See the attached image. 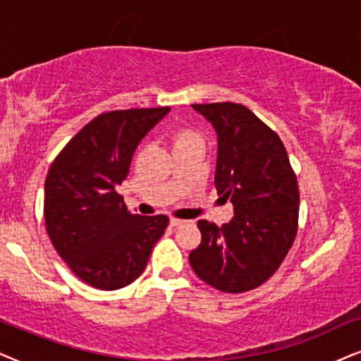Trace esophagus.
I'll list each match as a JSON object with an SVG mask.
<instances>
[{
	"mask_svg": "<svg viewBox=\"0 0 361 361\" xmlns=\"http://www.w3.org/2000/svg\"><path fill=\"white\" fill-rule=\"evenodd\" d=\"M185 223H186V221H183V219H176V218H171L170 219V224L175 226V228H176V226H181V224H185Z\"/></svg>",
	"mask_w": 361,
	"mask_h": 361,
	"instance_id": "1",
	"label": "esophagus"
}]
</instances>
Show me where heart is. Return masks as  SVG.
<instances>
[{"label":"heart","mask_w":361,"mask_h":361,"mask_svg":"<svg viewBox=\"0 0 361 361\" xmlns=\"http://www.w3.org/2000/svg\"><path fill=\"white\" fill-rule=\"evenodd\" d=\"M173 140H175V147H176V145H181V143H186L191 140H200V137L191 130H178L175 133V137H173Z\"/></svg>","instance_id":"1"}]
</instances>
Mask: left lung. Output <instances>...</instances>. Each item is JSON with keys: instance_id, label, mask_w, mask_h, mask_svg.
<instances>
[{"instance_id": "obj_1", "label": "left lung", "mask_w": 361, "mask_h": 361, "mask_svg": "<svg viewBox=\"0 0 361 361\" xmlns=\"http://www.w3.org/2000/svg\"><path fill=\"white\" fill-rule=\"evenodd\" d=\"M218 137L214 185L234 206L223 226L198 221L201 243L190 252L196 276L221 292L256 289L294 244L299 186L281 138L241 104H195Z\"/></svg>"}]
</instances>
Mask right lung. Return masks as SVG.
<instances>
[{
  "mask_svg": "<svg viewBox=\"0 0 361 361\" xmlns=\"http://www.w3.org/2000/svg\"><path fill=\"white\" fill-rule=\"evenodd\" d=\"M170 107L100 114L67 143L47 171L44 219L52 246L80 281L102 290L145 271L168 216L132 214L115 188L142 138Z\"/></svg>",
  "mask_w": 361,
  "mask_h": 361,
  "instance_id": "right-lung-1",
  "label": "right lung"
}]
</instances>
